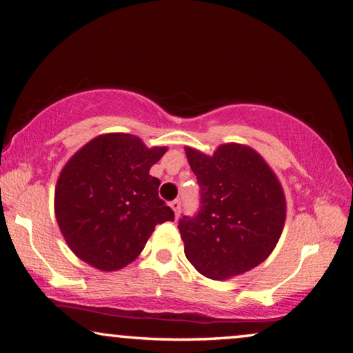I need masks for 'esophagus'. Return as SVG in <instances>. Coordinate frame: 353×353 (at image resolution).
I'll return each mask as SVG.
<instances>
[{"label":"esophagus","mask_w":353,"mask_h":353,"mask_svg":"<svg viewBox=\"0 0 353 353\" xmlns=\"http://www.w3.org/2000/svg\"><path fill=\"white\" fill-rule=\"evenodd\" d=\"M171 208H172V210H174L176 216H179V213H181V208H182L181 199H174V201H172V202H171Z\"/></svg>","instance_id":"obj_1"}]
</instances>
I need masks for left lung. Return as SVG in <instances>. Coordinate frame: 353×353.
Masks as SVG:
<instances>
[{
    "mask_svg": "<svg viewBox=\"0 0 353 353\" xmlns=\"http://www.w3.org/2000/svg\"><path fill=\"white\" fill-rule=\"evenodd\" d=\"M199 183L194 216L179 219L188 261L212 280L246 272L276 248L285 224V196L277 177L248 146L227 143L213 155L185 148Z\"/></svg>",
    "mask_w": 353,
    "mask_h": 353,
    "instance_id": "obj_1",
    "label": "left lung"
}]
</instances>
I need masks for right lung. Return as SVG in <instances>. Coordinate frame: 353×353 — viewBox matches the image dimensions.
Segmentation results:
<instances>
[{"label": "right lung", "mask_w": 353, "mask_h": 353, "mask_svg": "<svg viewBox=\"0 0 353 353\" xmlns=\"http://www.w3.org/2000/svg\"><path fill=\"white\" fill-rule=\"evenodd\" d=\"M166 148L148 149L129 134L99 135L65 165L56 185L57 224L71 250L101 271L121 270L155 225L174 221L149 174Z\"/></svg>", "instance_id": "add662e5"}]
</instances>
